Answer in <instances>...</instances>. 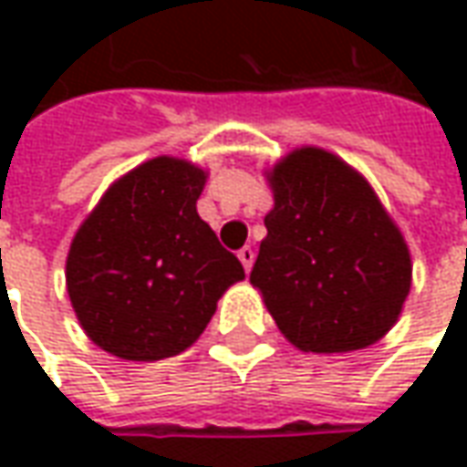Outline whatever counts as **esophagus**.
<instances>
[{"label":"esophagus","instance_id":"34e87169","mask_svg":"<svg viewBox=\"0 0 467 467\" xmlns=\"http://www.w3.org/2000/svg\"><path fill=\"white\" fill-rule=\"evenodd\" d=\"M237 257H240V263H243V267L250 273L253 270V263H254V250L250 247V244H244L243 250L237 253Z\"/></svg>","mask_w":467,"mask_h":467}]
</instances>
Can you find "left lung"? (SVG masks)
Returning <instances> with one entry per match:
<instances>
[{
	"mask_svg": "<svg viewBox=\"0 0 467 467\" xmlns=\"http://www.w3.org/2000/svg\"><path fill=\"white\" fill-rule=\"evenodd\" d=\"M250 283L280 333L305 352H352L390 333L410 293L408 243L370 182L323 147H297L265 172Z\"/></svg>",
	"mask_w": 467,
	"mask_h": 467,
	"instance_id": "left-lung-1",
	"label": "left lung"
}]
</instances>
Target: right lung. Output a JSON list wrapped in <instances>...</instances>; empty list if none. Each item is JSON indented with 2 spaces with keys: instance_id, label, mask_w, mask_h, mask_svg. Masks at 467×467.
Wrapping results in <instances>:
<instances>
[{
  "instance_id": "right-lung-1",
  "label": "right lung",
  "mask_w": 467,
  "mask_h": 467,
  "mask_svg": "<svg viewBox=\"0 0 467 467\" xmlns=\"http://www.w3.org/2000/svg\"><path fill=\"white\" fill-rule=\"evenodd\" d=\"M207 172L154 157L107 187L67 254V293L105 352L154 362L187 350L244 270L197 214Z\"/></svg>"
}]
</instances>
